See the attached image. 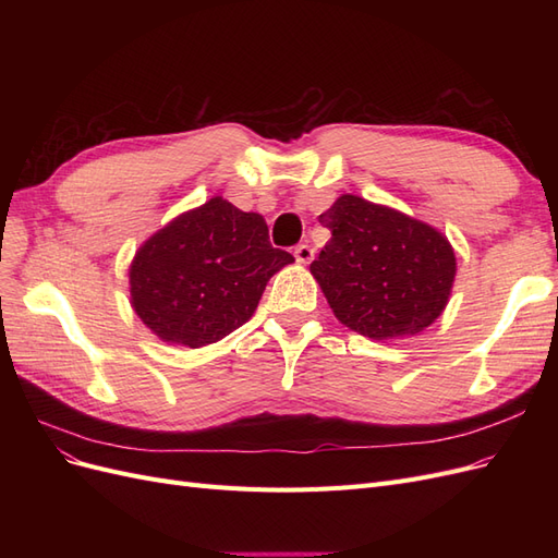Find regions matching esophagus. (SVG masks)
Listing matches in <instances>:
<instances>
[{"label": "esophagus", "instance_id": "34e87169", "mask_svg": "<svg viewBox=\"0 0 558 558\" xmlns=\"http://www.w3.org/2000/svg\"><path fill=\"white\" fill-rule=\"evenodd\" d=\"M293 253H295V260L302 263V265L312 263V258H314V248L310 244H298Z\"/></svg>", "mask_w": 558, "mask_h": 558}]
</instances>
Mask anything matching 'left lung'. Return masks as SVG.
<instances>
[{
    "instance_id": "left-lung-1",
    "label": "left lung",
    "mask_w": 558,
    "mask_h": 558,
    "mask_svg": "<svg viewBox=\"0 0 558 558\" xmlns=\"http://www.w3.org/2000/svg\"><path fill=\"white\" fill-rule=\"evenodd\" d=\"M318 221L332 238L310 269L347 328L393 340L445 312L456 256L442 232L359 195L337 197Z\"/></svg>"
}]
</instances>
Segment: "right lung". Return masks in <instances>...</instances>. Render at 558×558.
I'll list each match as a JSON object with an SVG mask.
<instances>
[{"instance_id": "add662e5", "label": "right lung", "mask_w": 558, "mask_h": 558, "mask_svg": "<svg viewBox=\"0 0 558 558\" xmlns=\"http://www.w3.org/2000/svg\"><path fill=\"white\" fill-rule=\"evenodd\" d=\"M289 263V251L269 244L260 214L211 197L134 253L132 307L162 342L199 349L244 326L269 277Z\"/></svg>"}]
</instances>
